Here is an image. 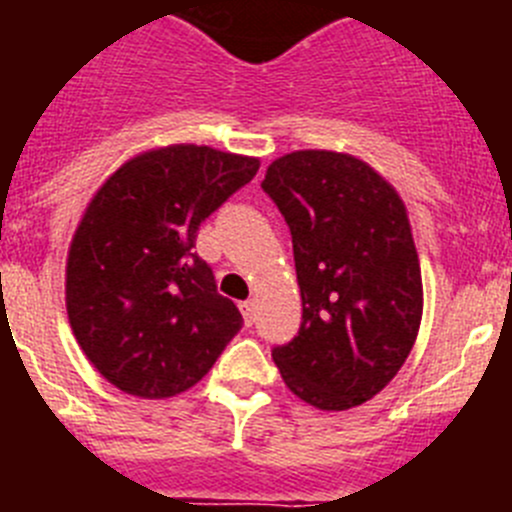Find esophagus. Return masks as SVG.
<instances>
[{
    "label": "esophagus",
    "mask_w": 512,
    "mask_h": 512,
    "mask_svg": "<svg viewBox=\"0 0 512 512\" xmlns=\"http://www.w3.org/2000/svg\"><path fill=\"white\" fill-rule=\"evenodd\" d=\"M241 312H243V318H246V325H253V320H256V302L253 300L241 302Z\"/></svg>",
    "instance_id": "34e87169"
}]
</instances>
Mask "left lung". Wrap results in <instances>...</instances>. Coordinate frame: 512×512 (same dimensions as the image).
Here are the masks:
<instances>
[{
  "mask_svg": "<svg viewBox=\"0 0 512 512\" xmlns=\"http://www.w3.org/2000/svg\"><path fill=\"white\" fill-rule=\"evenodd\" d=\"M261 189L292 233L302 323L271 351L284 384L348 410L392 382L418 338L423 282L400 194L348 153L295 151Z\"/></svg>",
  "mask_w": 512,
  "mask_h": 512,
  "instance_id": "obj_1",
  "label": "left lung"
}]
</instances>
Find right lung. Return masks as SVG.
<instances>
[{"mask_svg": "<svg viewBox=\"0 0 512 512\" xmlns=\"http://www.w3.org/2000/svg\"><path fill=\"white\" fill-rule=\"evenodd\" d=\"M256 171L259 158L182 143L130 158L94 194L69 248L66 310L81 351L117 390L179 395L241 330L194 243Z\"/></svg>", "mask_w": 512, "mask_h": 512, "instance_id": "1", "label": "right lung"}]
</instances>
